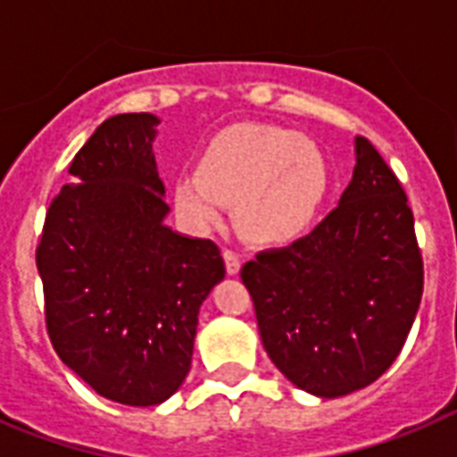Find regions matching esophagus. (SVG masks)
<instances>
[{
  "mask_svg": "<svg viewBox=\"0 0 457 457\" xmlns=\"http://www.w3.org/2000/svg\"><path fill=\"white\" fill-rule=\"evenodd\" d=\"M222 258H225V268H228L229 275H237L239 268H242V258H239V253L232 249H225L222 251Z\"/></svg>",
  "mask_w": 457,
  "mask_h": 457,
  "instance_id": "34e87169",
  "label": "esophagus"
}]
</instances>
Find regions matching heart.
I'll return each mask as SVG.
<instances>
[{
    "label": "heart",
    "instance_id": "1",
    "mask_svg": "<svg viewBox=\"0 0 457 457\" xmlns=\"http://www.w3.org/2000/svg\"><path fill=\"white\" fill-rule=\"evenodd\" d=\"M329 189V168L311 139L275 125L244 123L222 130L201 154L196 170L179 175L175 204L194 228L222 220L237 204L239 225L256 242L299 237Z\"/></svg>",
    "mask_w": 457,
    "mask_h": 457
}]
</instances>
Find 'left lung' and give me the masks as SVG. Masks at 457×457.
Listing matches in <instances>:
<instances>
[{
  "label": "left lung",
  "mask_w": 457,
  "mask_h": 457,
  "mask_svg": "<svg viewBox=\"0 0 457 457\" xmlns=\"http://www.w3.org/2000/svg\"><path fill=\"white\" fill-rule=\"evenodd\" d=\"M270 361L299 389L337 398L368 386L401 353L425 268L403 185L365 137L353 179L311 235L244 263Z\"/></svg>",
  "instance_id": "8db88e82"
}]
</instances>
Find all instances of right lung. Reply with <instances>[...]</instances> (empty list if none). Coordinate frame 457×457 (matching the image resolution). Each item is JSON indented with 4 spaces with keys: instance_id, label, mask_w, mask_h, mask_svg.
Wrapping results in <instances>:
<instances>
[{
    "instance_id": "1",
    "label": "right lung",
    "mask_w": 457,
    "mask_h": 457,
    "mask_svg": "<svg viewBox=\"0 0 457 457\" xmlns=\"http://www.w3.org/2000/svg\"><path fill=\"white\" fill-rule=\"evenodd\" d=\"M156 123L120 113L96 128L68 165L35 251L54 351L99 396L142 408L185 382L199 308L225 278L218 244L163 225Z\"/></svg>"
}]
</instances>
